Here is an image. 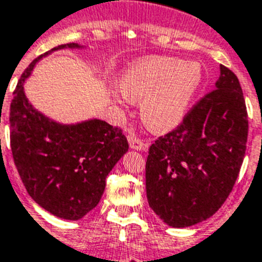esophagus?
Segmentation results:
<instances>
[{"label": "esophagus", "instance_id": "esophagus-1", "mask_svg": "<svg viewBox=\"0 0 262 262\" xmlns=\"http://www.w3.org/2000/svg\"><path fill=\"white\" fill-rule=\"evenodd\" d=\"M127 141H129L130 148L136 149V150H146L149 146V142L142 141V140H140V138H137L133 135H130L127 137Z\"/></svg>", "mask_w": 262, "mask_h": 262}]
</instances>
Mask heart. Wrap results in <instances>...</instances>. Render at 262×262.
Here are the masks:
<instances>
[{"mask_svg": "<svg viewBox=\"0 0 262 262\" xmlns=\"http://www.w3.org/2000/svg\"><path fill=\"white\" fill-rule=\"evenodd\" d=\"M202 82L200 63L155 57L133 63L121 77L122 98L141 101V117L151 130L179 125Z\"/></svg>", "mask_w": 262, "mask_h": 262, "instance_id": "obj_1", "label": "heart"}]
</instances>
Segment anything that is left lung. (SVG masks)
<instances>
[{
	"instance_id": "left-lung-1",
	"label": "left lung",
	"mask_w": 262,
	"mask_h": 262,
	"mask_svg": "<svg viewBox=\"0 0 262 262\" xmlns=\"http://www.w3.org/2000/svg\"><path fill=\"white\" fill-rule=\"evenodd\" d=\"M247 140L243 89L236 74L220 65L216 89L149 148L145 169L149 206L173 228L212 217L234 186Z\"/></svg>"
}]
</instances>
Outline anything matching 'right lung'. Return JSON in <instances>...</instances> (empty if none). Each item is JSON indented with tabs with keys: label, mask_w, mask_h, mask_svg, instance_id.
I'll use <instances>...</instances> for the list:
<instances>
[{
	"label": "right lung",
	"mask_w": 262,
	"mask_h": 262,
	"mask_svg": "<svg viewBox=\"0 0 262 262\" xmlns=\"http://www.w3.org/2000/svg\"><path fill=\"white\" fill-rule=\"evenodd\" d=\"M78 43L53 48L26 68L10 104V146L26 190L41 208L63 220L82 219L100 202L106 176L129 149L122 130L98 118L61 124L26 97L24 83L42 57Z\"/></svg>",
	"instance_id": "right-lung-1"
}]
</instances>
